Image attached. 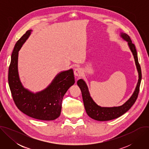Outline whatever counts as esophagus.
Instances as JSON below:
<instances>
[{"mask_svg": "<svg viewBox=\"0 0 149 149\" xmlns=\"http://www.w3.org/2000/svg\"><path fill=\"white\" fill-rule=\"evenodd\" d=\"M83 74V71L81 68H77L74 70V75L75 77H81Z\"/></svg>", "mask_w": 149, "mask_h": 149, "instance_id": "obj_1", "label": "esophagus"}]
</instances>
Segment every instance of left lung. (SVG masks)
Returning a JSON list of instances; mask_svg holds the SVG:
<instances>
[{"instance_id":"left-lung-1","label":"left lung","mask_w":149,"mask_h":149,"mask_svg":"<svg viewBox=\"0 0 149 149\" xmlns=\"http://www.w3.org/2000/svg\"><path fill=\"white\" fill-rule=\"evenodd\" d=\"M120 36L123 40L127 42V45L133 55L139 75V79L136 88L131 97L121 105L117 106V107H115V106L114 107H101V106L98 105L91 97L88 87L86 81L82 79H79L77 81V85L82 93L84 107L87 114L90 117L97 121H109L121 116L132 107V105L137 100L139 93V88L141 80V71L138 61L136 47L132 43V40L128 35L123 32H120Z\"/></svg>"}]
</instances>
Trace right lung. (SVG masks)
<instances>
[{"label":"right lung","mask_w":149,"mask_h":149,"mask_svg":"<svg viewBox=\"0 0 149 149\" xmlns=\"http://www.w3.org/2000/svg\"><path fill=\"white\" fill-rule=\"evenodd\" d=\"M32 30L28 31L14 47L9 68L8 81L13 101L20 111L26 115L40 120L50 121L61 114L62 101L70 87L74 84L72 68L59 72L47 88L33 93L21 82L18 71L19 51L28 39Z\"/></svg>","instance_id":"add662e5"}]
</instances>
